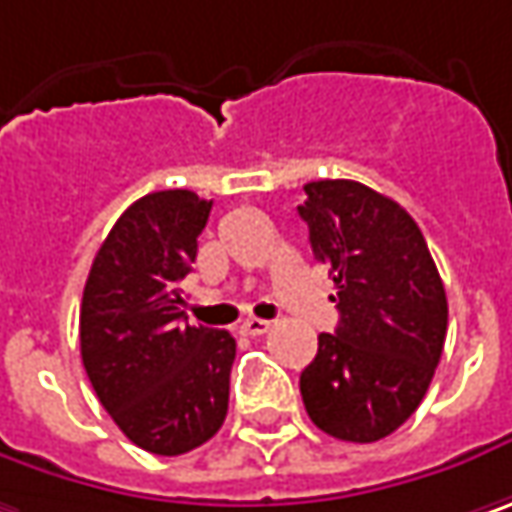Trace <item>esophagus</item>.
I'll return each instance as SVG.
<instances>
[{
  "label": "esophagus",
  "instance_id": "esophagus-1",
  "mask_svg": "<svg viewBox=\"0 0 512 512\" xmlns=\"http://www.w3.org/2000/svg\"><path fill=\"white\" fill-rule=\"evenodd\" d=\"M272 324L266 321V318H243V324H240V333L243 336H263L266 330H269Z\"/></svg>",
  "mask_w": 512,
  "mask_h": 512
}]
</instances>
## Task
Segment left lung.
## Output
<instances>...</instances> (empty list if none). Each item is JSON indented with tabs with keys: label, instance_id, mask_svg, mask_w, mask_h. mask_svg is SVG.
Returning a JSON list of instances; mask_svg holds the SVG:
<instances>
[{
	"label": "left lung",
	"instance_id": "8db88e82",
	"mask_svg": "<svg viewBox=\"0 0 512 512\" xmlns=\"http://www.w3.org/2000/svg\"><path fill=\"white\" fill-rule=\"evenodd\" d=\"M301 220L336 284V333L318 336L301 397L321 432L374 443L423 403L446 342V289L423 231L394 199L353 179L304 185Z\"/></svg>",
	"mask_w": 512,
	"mask_h": 512
}]
</instances>
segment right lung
<instances>
[{"label":"right lung","instance_id":"1","mask_svg":"<svg viewBox=\"0 0 512 512\" xmlns=\"http://www.w3.org/2000/svg\"><path fill=\"white\" fill-rule=\"evenodd\" d=\"M211 202L194 191L136 199L92 260L80 304V356L115 426L153 455H185L220 432L237 345L194 327L179 281L196 260Z\"/></svg>","mask_w":512,"mask_h":512}]
</instances>
